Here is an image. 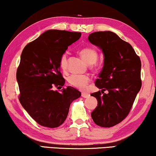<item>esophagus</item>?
Returning <instances> with one entry per match:
<instances>
[{
	"label": "esophagus",
	"mask_w": 156,
	"mask_h": 156,
	"mask_svg": "<svg viewBox=\"0 0 156 156\" xmlns=\"http://www.w3.org/2000/svg\"><path fill=\"white\" fill-rule=\"evenodd\" d=\"M82 97L84 98H87L90 97V94L89 93H82Z\"/></svg>",
	"instance_id": "obj_1"
}]
</instances>
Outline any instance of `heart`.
<instances>
[{
    "mask_svg": "<svg viewBox=\"0 0 156 156\" xmlns=\"http://www.w3.org/2000/svg\"><path fill=\"white\" fill-rule=\"evenodd\" d=\"M80 56L83 57L87 64L91 65L96 62L98 59V53L97 50L93 47H84L80 49ZM68 66V57L66 54H64L61 56L60 60V66L63 70H66ZM90 78L87 76L79 75V74H73L68 78L69 83L73 86L77 88H84L88 83Z\"/></svg>",
    "mask_w": 156,
    "mask_h": 156,
    "instance_id": "b5f03b06",
    "label": "heart"
}]
</instances>
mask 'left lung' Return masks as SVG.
I'll list each match as a JSON object with an SVG mask.
<instances>
[{"label":"left lung","instance_id":"8db88e82","mask_svg":"<svg viewBox=\"0 0 156 156\" xmlns=\"http://www.w3.org/2000/svg\"><path fill=\"white\" fill-rule=\"evenodd\" d=\"M87 39L104 55L102 69L95 83L101 91L91 94L98 100L91 117L98 126L111 127L128 115L141 89V60L130 44L112 32H95ZM105 90L108 93L105 94Z\"/></svg>","mask_w":156,"mask_h":156}]
</instances>
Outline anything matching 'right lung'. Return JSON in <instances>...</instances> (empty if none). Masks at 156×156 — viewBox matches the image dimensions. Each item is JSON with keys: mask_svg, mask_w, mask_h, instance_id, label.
Segmentation results:
<instances>
[{"mask_svg": "<svg viewBox=\"0 0 156 156\" xmlns=\"http://www.w3.org/2000/svg\"><path fill=\"white\" fill-rule=\"evenodd\" d=\"M80 32L49 30L25 46L22 52L16 78L20 102L39 124L56 128L63 124L71 103L81 93L68 86L60 92L53 87L63 86L60 60L68 47L80 39Z\"/></svg>", "mask_w": 156, "mask_h": 156, "instance_id": "right-lung-1", "label": "right lung"}]
</instances>
